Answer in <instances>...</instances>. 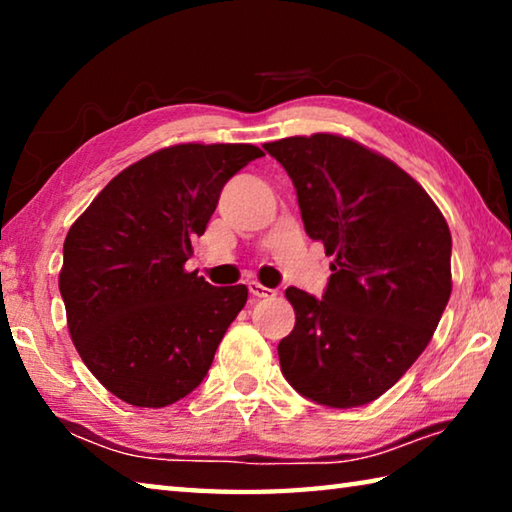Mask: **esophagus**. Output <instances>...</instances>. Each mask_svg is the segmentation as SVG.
<instances>
[{
  "mask_svg": "<svg viewBox=\"0 0 512 512\" xmlns=\"http://www.w3.org/2000/svg\"><path fill=\"white\" fill-rule=\"evenodd\" d=\"M248 291H250V296H255V298H273L275 296L273 289H268V287H264V284H259L255 280L248 282Z\"/></svg>",
  "mask_w": 512,
  "mask_h": 512,
  "instance_id": "1",
  "label": "esophagus"
}]
</instances>
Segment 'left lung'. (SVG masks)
I'll return each instance as SVG.
<instances>
[{"label":"left lung","instance_id":"obj_1","mask_svg":"<svg viewBox=\"0 0 512 512\" xmlns=\"http://www.w3.org/2000/svg\"><path fill=\"white\" fill-rule=\"evenodd\" d=\"M296 187L302 223L332 255L323 300L296 287L277 345L307 400L352 409L384 395L427 348L452 293V235L404 169L332 133L264 144Z\"/></svg>","mask_w":512,"mask_h":512}]
</instances>
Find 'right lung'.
I'll use <instances>...</instances> for the list:
<instances>
[{"instance_id": "1", "label": "right lung", "mask_w": 512, "mask_h": 512, "mask_svg": "<svg viewBox=\"0 0 512 512\" xmlns=\"http://www.w3.org/2000/svg\"><path fill=\"white\" fill-rule=\"evenodd\" d=\"M253 144H176L110 180L69 228L60 296L88 370L112 395L160 409L183 400L212 366L246 284L212 287L185 262L221 189Z\"/></svg>"}]
</instances>
